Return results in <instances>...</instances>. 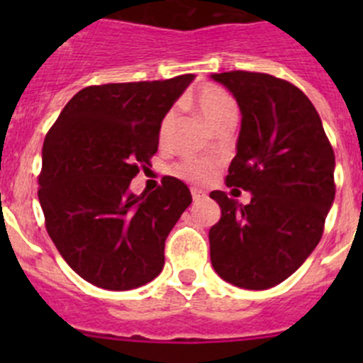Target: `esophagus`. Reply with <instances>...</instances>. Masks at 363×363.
<instances>
[{
  "instance_id": "obj_1",
  "label": "esophagus",
  "mask_w": 363,
  "mask_h": 363,
  "mask_svg": "<svg viewBox=\"0 0 363 363\" xmlns=\"http://www.w3.org/2000/svg\"><path fill=\"white\" fill-rule=\"evenodd\" d=\"M191 195H193V200H195V202H200V200L207 199V193L202 191V189H199V188H193Z\"/></svg>"
}]
</instances>
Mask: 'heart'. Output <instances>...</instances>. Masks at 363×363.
Returning a JSON list of instances; mask_svg holds the SVG:
<instances>
[{
	"mask_svg": "<svg viewBox=\"0 0 363 363\" xmlns=\"http://www.w3.org/2000/svg\"><path fill=\"white\" fill-rule=\"evenodd\" d=\"M193 101H195V107L199 108V112L202 113L203 119L207 121L211 128L228 123V121H237L239 107H237L235 100L221 87L211 86V84L202 86L193 96ZM172 121H174V113H167L163 124H161V133H167ZM218 161L214 160L186 158L175 164L174 172L184 181L203 186L214 181V177L218 175Z\"/></svg>",
	"mask_w": 363,
	"mask_h": 363,
	"instance_id": "1",
	"label": "heart"
}]
</instances>
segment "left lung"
Wrapping results in <instances>:
<instances>
[{
  "mask_svg": "<svg viewBox=\"0 0 363 363\" xmlns=\"http://www.w3.org/2000/svg\"><path fill=\"white\" fill-rule=\"evenodd\" d=\"M211 79L242 113L226 186L251 193L247 205L211 193L221 207L208 230L211 262L226 283L267 290L288 279L323 235L335 196L334 149L314 105L294 84L240 69Z\"/></svg>",
  "mask_w": 363,
  "mask_h": 363,
  "instance_id": "obj_1",
  "label": "left lung"
}]
</instances>
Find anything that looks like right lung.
I'll return each mask as SVG.
<instances>
[{
    "mask_svg": "<svg viewBox=\"0 0 363 363\" xmlns=\"http://www.w3.org/2000/svg\"><path fill=\"white\" fill-rule=\"evenodd\" d=\"M193 79L84 87L47 133L38 177L45 228L94 286L133 290L163 270L164 240L191 193L175 177L142 195L130 182L156 155L161 121Z\"/></svg>",
    "mask_w": 363,
    "mask_h": 363,
    "instance_id": "right-lung-1",
    "label": "right lung"
}]
</instances>
